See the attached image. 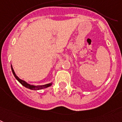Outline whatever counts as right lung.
Wrapping results in <instances>:
<instances>
[{
    "instance_id": "right-lung-1",
    "label": "right lung",
    "mask_w": 122,
    "mask_h": 122,
    "mask_svg": "<svg viewBox=\"0 0 122 122\" xmlns=\"http://www.w3.org/2000/svg\"><path fill=\"white\" fill-rule=\"evenodd\" d=\"M11 69H12V71L13 72V74L15 76V77L16 78L17 81H18L20 84H21L22 86H23L25 87L28 88V89H30L31 90H35V91H38V90H40V89H45V88L51 86L52 85V82H50L49 84H45V85H41V86H35V85H31L30 84L27 83L26 81H25L22 80L21 79H20L16 75V74H15V71H14V69H13V67H12V64H11Z\"/></svg>"
}]
</instances>
